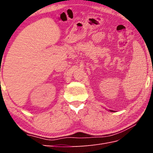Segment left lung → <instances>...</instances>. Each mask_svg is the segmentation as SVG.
<instances>
[{
    "label": "left lung",
    "instance_id": "1",
    "mask_svg": "<svg viewBox=\"0 0 153 153\" xmlns=\"http://www.w3.org/2000/svg\"><path fill=\"white\" fill-rule=\"evenodd\" d=\"M110 112H114V111H113V110H110Z\"/></svg>",
    "mask_w": 153,
    "mask_h": 153
}]
</instances>
